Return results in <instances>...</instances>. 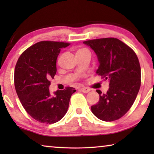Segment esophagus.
Wrapping results in <instances>:
<instances>
[{"label":"esophagus","mask_w":154,"mask_h":154,"mask_svg":"<svg viewBox=\"0 0 154 154\" xmlns=\"http://www.w3.org/2000/svg\"><path fill=\"white\" fill-rule=\"evenodd\" d=\"M81 90H82L83 93H88V92H90V88H86V87H83V88H81Z\"/></svg>","instance_id":"34e87169"}]
</instances>
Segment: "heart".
Instances as JSON below:
<instances>
[{
    "instance_id": "obj_1",
    "label": "heart",
    "mask_w": 154,
    "mask_h": 154,
    "mask_svg": "<svg viewBox=\"0 0 154 154\" xmlns=\"http://www.w3.org/2000/svg\"><path fill=\"white\" fill-rule=\"evenodd\" d=\"M86 50H88L87 49H85V48H82V49H78L77 52H82V51H86Z\"/></svg>"
}]
</instances>
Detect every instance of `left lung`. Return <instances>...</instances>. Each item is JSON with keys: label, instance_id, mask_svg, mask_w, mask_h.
<instances>
[{"label": "left lung", "instance_id": "1", "mask_svg": "<svg viewBox=\"0 0 154 154\" xmlns=\"http://www.w3.org/2000/svg\"><path fill=\"white\" fill-rule=\"evenodd\" d=\"M97 55L96 73L109 82L106 94L100 90L97 104L91 106L93 114L105 122L117 120L133 105L141 83V71L137 54L128 45L116 38H102L83 41Z\"/></svg>", "mask_w": 154, "mask_h": 154}]
</instances>
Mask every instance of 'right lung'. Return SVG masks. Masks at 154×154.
I'll return each instance as SVG.
<instances>
[{"instance_id": "add662e5", "label": "right lung", "mask_w": 154, "mask_h": 154, "mask_svg": "<svg viewBox=\"0 0 154 154\" xmlns=\"http://www.w3.org/2000/svg\"><path fill=\"white\" fill-rule=\"evenodd\" d=\"M69 43L43 41L21 54L14 71V85L23 107L41 123L54 124L66 113L71 95L76 90L66 87L51 95L50 79L56 74V60Z\"/></svg>"}]
</instances>
